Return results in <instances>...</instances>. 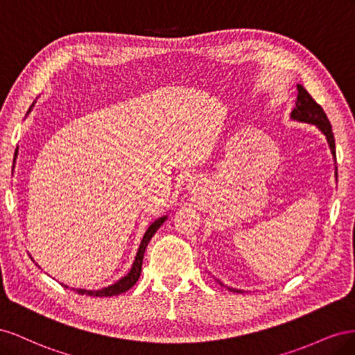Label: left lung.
Segmentation results:
<instances>
[{"label": "left lung", "mask_w": 355, "mask_h": 355, "mask_svg": "<svg viewBox=\"0 0 355 355\" xmlns=\"http://www.w3.org/2000/svg\"><path fill=\"white\" fill-rule=\"evenodd\" d=\"M290 120L299 121V123H308V124H314L318 130L323 133L327 139V144L330 148V153L333 155V159L336 163V148H335V136H333L331 132V125L330 121L327 120V115L324 114L323 108L311 98V94L304 89V85L297 84V98L295 102V108L290 112ZM335 178L338 179V167L335 166ZM218 283L223 287H227L230 292L234 293H243V290L239 288H232L222 284L219 280Z\"/></svg>", "instance_id": "1"}]
</instances>
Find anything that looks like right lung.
Returning <instances> with one entry per match:
<instances>
[{"mask_svg": "<svg viewBox=\"0 0 355 355\" xmlns=\"http://www.w3.org/2000/svg\"><path fill=\"white\" fill-rule=\"evenodd\" d=\"M35 103V102H34ZM34 103L31 105L29 111L26 112V115L32 111V108H34ZM17 154H19V148H16L15 151V158H13V170H15V166H16V158H17ZM167 219V214L166 216H161L158 219H155L151 225H149L146 232L144 234V239L141 241V244H139V249H137V253H136V257H135V262L130 268V271H128L124 277H121L120 280L115 282L114 284L108 286V287H103V288H99V290H85V288H72L75 290V292L80 293V295H87V296H96V297H108V296H116V295H121L124 292H127L128 288H132L136 282L139 280V277H141V271H142V262H144V254H145V250H146V245L149 243V240H151L155 232L159 230L161 225H163ZM31 256V254H29ZM32 259V257H31ZM32 262H35L34 259H32ZM38 265V263H37ZM65 287H68L67 284H63Z\"/></svg>", "mask_w": 355, "mask_h": 355, "instance_id": "add662e5", "label": "right lung"}]
</instances>
